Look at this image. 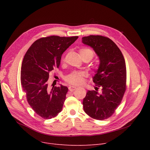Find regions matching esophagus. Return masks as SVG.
<instances>
[{"label":"esophagus","mask_w":150,"mask_h":150,"mask_svg":"<svg viewBox=\"0 0 150 150\" xmlns=\"http://www.w3.org/2000/svg\"><path fill=\"white\" fill-rule=\"evenodd\" d=\"M76 89V87H75V86H70L69 87V90L71 92L74 91V90Z\"/></svg>","instance_id":"obj_1"}]
</instances>
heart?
Returning a JSON list of instances; mask_svg holds the SVG:
<instances>
[{"label": "heart", "instance_id": "obj_1", "mask_svg": "<svg viewBox=\"0 0 150 150\" xmlns=\"http://www.w3.org/2000/svg\"><path fill=\"white\" fill-rule=\"evenodd\" d=\"M80 54L82 59L87 58L90 60L93 57V52L88 48H82L80 50ZM67 58V53H66L62 58V61H65ZM84 74L81 72L79 71H75V72L71 73L66 77V81L70 84L78 85L81 84L83 82Z\"/></svg>", "mask_w": 150, "mask_h": 150}]
</instances>
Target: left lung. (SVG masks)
<instances>
[{"label":"left lung","mask_w":150,"mask_h":150,"mask_svg":"<svg viewBox=\"0 0 150 150\" xmlns=\"http://www.w3.org/2000/svg\"><path fill=\"white\" fill-rule=\"evenodd\" d=\"M82 42L93 49L100 59L98 69L93 77L101 93L88 91L83 99L84 112L94 119L102 120L111 117L122 100L126 91L127 68L123 55L109 38L100 35L82 38Z\"/></svg>","instance_id":"obj_1"}]
</instances>
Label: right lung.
Listing matches in <instances>:
<instances>
[{
	"mask_svg": "<svg viewBox=\"0 0 150 150\" xmlns=\"http://www.w3.org/2000/svg\"><path fill=\"white\" fill-rule=\"evenodd\" d=\"M78 36H51L35 41L23 57L21 82L27 101L35 112L45 119L56 117L62 111L68 88L60 85L50 89L49 73L60 64L61 56Z\"/></svg>",
	"mask_w": 150,
	"mask_h": 150,
	"instance_id": "right-lung-1",
	"label": "right lung"
}]
</instances>
